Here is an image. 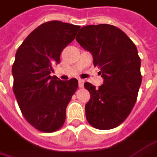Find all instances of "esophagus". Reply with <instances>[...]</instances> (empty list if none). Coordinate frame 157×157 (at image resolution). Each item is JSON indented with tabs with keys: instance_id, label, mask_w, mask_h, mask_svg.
Here are the masks:
<instances>
[{
	"instance_id": "obj_1",
	"label": "esophagus",
	"mask_w": 157,
	"mask_h": 157,
	"mask_svg": "<svg viewBox=\"0 0 157 157\" xmlns=\"http://www.w3.org/2000/svg\"><path fill=\"white\" fill-rule=\"evenodd\" d=\"M78 82H79V86H80V87H83V86H84V83H85L84 80L79 79V81H78Z\"/></svg>"
}]
</instances>
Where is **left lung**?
Masks as SVG:
<instances>
[{
	"label": "left lung",
	"instance_id": "obj_1",
	"mask_svg": "<svg viewBox=\"0 0 157 157\" xmlns=\"http://www.w3.org/2000/svg\"><path fill=\"white\" fill-rule=\"evenodd\" d=\"M76 41L91 52L94 66L100 69L104 79L99 88L85 83L90 93L86 120L98 130L116 128L132 110L142 84L137 48L122 30L107 24L83 26Z\"/></svg>",
	"mask_w": 157,
	"mask_h": 157
}]
</instances>
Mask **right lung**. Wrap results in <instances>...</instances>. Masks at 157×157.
Instances as JSON below:
<instances>
[{"label": "right lung", "instance_id": "add662e5", "mask_svg": "<svg viewBox=\"0 0 157 157\" xmlns=\"http://www.w3.org/2000/svg\"><path fill=\"white\" fill-rule=\"evenodd\" d=\"M79 28L60 21L46 22L33 30L16 51L12 68L13 93L26 121L40 132H53L64 124L66 108L78 81H61L50 73Z\"/></svg>", "mask_w": 157, "mask_h": 157}]
</instances>
